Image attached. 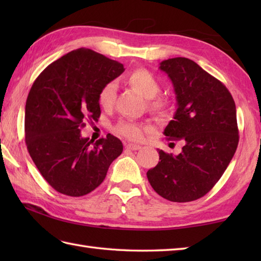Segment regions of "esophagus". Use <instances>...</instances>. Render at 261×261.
<instances>
[{"instance_id": "esophagus-1", "label": "esophagus", "mask_w": 261, "mask_h": 261, "mask_svg": "<svg viewBox=\"0 0 261 261\" xmlns=\"http://www.w3.org/2000/svg\"><path fill=\"white\" fill-rule=\"evenodd\" d=\"M125 148L127 150H139V149H141V146L136 145V143H127Z\"/></svg>"}]
</instances>
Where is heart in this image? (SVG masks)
Returning a JSON list of instances; mask_svg holds the SVG:
<instances>
[{
  "instance_id": "1",
  "label": "heart",
  "mask_w": 261,
  "mask_h": 261,
  "mask_svg": "<svg viewBox=\"0 0 261 261\" xmlns=\"http://www.w3.org/2000/svg\"><path fill=\"white\" fill-rule=\"evenodd\" d=\"M129 82L143 96L150 99L149 101V108L152 111L160 112L165 109V102L163 99L154 97L160 90V85L157 77L151 71L143 68L137 69L129 76ZM116 92H118V84L115 82H110L108 84H105L98 93L99 105L104 109L112 107L115 102ZM115 130L121 136L129 138L131 140H142L150 132V127L146 124L137 123V122L121 121L116 125Z\"/></svg>"
}]
</instances>
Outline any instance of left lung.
Here are the masks:
<instances>
[{
	"instance_id": "8db88e82",
	"label": "left lung",
	"mask_w": 261,
	"mask_h": 261,
	"mask_svg": "<svg viewBox=\"0 0 261 261\" xmlns=\"http://www.w3.org/2000/svg\"><path fill=\"white\" fill-rule=\"evenodd\" d=\"M174 86L177 109L165 127L168 140H182L177 156L159 151L148 180L171 202H191L212 190L237 150L239 132L231 93L193 60L176 57L160 63Z\"/></svg>"
}]
</instances>
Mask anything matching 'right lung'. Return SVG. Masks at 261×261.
Listing matches in <instances>:
<instances>
[{
  "label": "right lung",
  "mask_w": 261,
  "mask_h": 261,
  "mask_svg": "<svg viewBox=\"0 0 261 261\" xmlns=\"http://www.w3.org/2000/svg\"><path fill=\"white\" fill-rule=\"evenodd\" d=\"M123 71L119 62L80 48L49 65L33 83L25 103L27 148L43 178L64 195L95 190L123 151L112 135L94 142L81 134L85 121L99 118L101 88Z\"/></svg>",
  "instance_id": "add662e5"
}]
</instances>
